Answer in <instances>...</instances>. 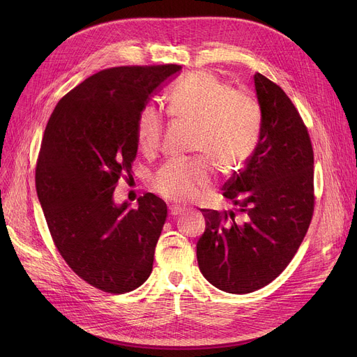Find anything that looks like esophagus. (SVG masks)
<instances>
[{"label":"esophagus","mask_w":357,"mask_h":357,"mask_svg":"<svg viewBox=\"0 0 357 357\" xmlns=\"http://www.w3.org/2000/svg\"><path fill=\"white\" fill-rule=\"evenodd\" d=\"M183 211H185V208L179 207V205H172V207H169V214H171L172 217L181 215Z\"/></svg>","instance_id":"1"}]
</instances>
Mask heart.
<instances>
[{
	"mask_svg": "<svg viewBox=\"0 0 357 357\" xmlns=\"http://www.w3.org/2000/svg\"><path fill=\"white\" fill-rule=\"evenodd\" d=\"M167 109L179 120L197 126L194 149L220 171L233 172L252 156L259 142L261 111L249 92L208 70L186 75L171 91ZM163 131L162 111L144 105L136 123V137L143 153H153ZM211 183L205 159H172L155 174L153 190L171 202L198 199Z\"/></svg>",
	"mask_w": 357,
	"mask_h": 357,
	"instance_id": "heart-1",
	"label": "heart"
}]
</instances>
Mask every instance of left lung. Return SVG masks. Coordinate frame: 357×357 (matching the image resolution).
I'll list each match as a JSON object with an SVG mask.
<instances>
[{
  "instance_id": "left-lung-1",
  "label": "left lung",
  "mask_w": 357,
  "mask_h": 357,
  "mask_svg": "<svg viewBox=\"0 0 357 357\" xmlns=\"http://www.w3.org/2000/svg\"><path fill=\"white\" fill-rule=\"evenodd\" d=\"M257 146L245 169L224 185L229 213L201 210L205 231L198 266L215 288L249 294L280 275L307 234L314 211V155L307 127L282 88L260 73Z\"/></svg>"
}]
</instances>
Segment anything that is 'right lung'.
I'll return each instance as SVG.
<instances>
[{
  "instance_id": "obj_1",
  "label": "right lung",
  "mask_w": 357,
  "mask_h": 357,
  "mask_svg": "<svg viewBox=\"0 0 357 357\" xmlns=\"http://www.w3.org/2000/svg\"><path fill=\"white\" fill-rule=\"evenodd\" d=\"M179 65L104 69L54 107L36 166V191L56 248L69 268L111 294L139 288L152 273L167 207L139 197L116 204L114 190L137 153L140 111L181 72Z\"/></svg>"
}]
</instances>
